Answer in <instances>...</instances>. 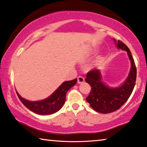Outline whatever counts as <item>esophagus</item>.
Here are the masks:
<instances>
[{"label":"esophagus","instance_id":"obj_1","mask_svg":"<svg viewBox=\"0 0 147 147\" xmlns=\"http://www.w3.org/2000/svg\"><path fill=\"white\" fill-rule=\"evenodd\" d=\"M77 78H78V82L79 84H82V83L84 82L85 79L84 77H82V76H78Z\"/></svg>","mask_w":147,"mask_h":147}]
</instances>
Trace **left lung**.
Instances as JSON below:
<instances>
[{"label":"left lung","mask_w":147,"mask_h":147,"mask_svg":"<svg viewBox=\"0 0 147 147\" xmlns=\"http://www.w3.org/2000/svg\"><path fill=\"white\" fill-rule=\"evenodd\" d=\"M117 46L127 52L131 63L130 73L124 84L118 88H108L102 83L98 69L88 71L85 80L91 87L86 101L93 109L101 113H110L119 109L129 98L135 85L137 68L130 50L120 40H118Z\"/></svg>","instance_id":"1"}]
</instances>
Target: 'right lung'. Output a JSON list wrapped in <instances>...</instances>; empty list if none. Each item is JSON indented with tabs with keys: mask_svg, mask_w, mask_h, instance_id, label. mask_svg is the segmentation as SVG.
Listing matches in <instances>:
<instances>
[{
	"mask_svg": "<svg viewBox=\"0 0 147 147\" xmlns=\"http://www.w3.org/2000/svg\"><path fill=\"white\" fill-rule=\"evenodd\" d=\"M77 79L63 82L59 88L47 99L38 101H30L20 96L16 92L19 99L24 106L32 111L39 115H51L62 107L65 101V95L67 91L75 86Z\"/></svg>",
	"mask_w": 147,
	"mask_h": 147,
	"instance_id": "obj_1",
	"label": "right lung"
}]
</instances>
